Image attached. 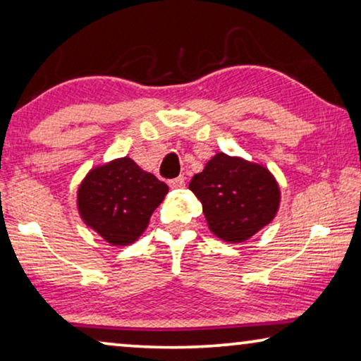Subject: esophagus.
<instances>
[{"instance_id":"esophagus-1","label":"esophagus","mask_w":361,"mask_h":361,"mask_svg":"<svg viewBox=\"0 0 361 361\" xmlns=\"http://www.w3.org/2000/svg\"><path fill=\"white\" fill-rule=\"evenodd\" d=\"M169 185L170 188H173V190H176V188H183L185 186V176H176V178L169 181Z\"/></svg>"}]
</instances>
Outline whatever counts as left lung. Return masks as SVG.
Here are the masks:
<instances>
[{"label": "left lung", "instance_id": "left-lung-1", "mask_svg": "<svg viewBox=\"0 0 361 361\" xmlns=\"http://www.w3.org/2000/svg\"><path fill=\"white\" fill-rule=\"evenodd\" d=\"M190 190L202 204L209 230L227 243H243L276 217L281 188L266 166L215 154Z\"/></svg>", "mask_w": 361, "mask_h": 361}]
</instances>
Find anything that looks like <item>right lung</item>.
I'll list each match as a JSON object with an SVG mask.
<instances>
[{
  "label": "right lung",
  "mask_w": 361,
  "mask_h": 361,
  "mask_svg": "<svg viewBox=\"0 0 361 361\" xmlns=\"http://www.w3.org/2000/svg\"><path fill=\"white\" fill-rule=\"evenodd\" d=\"M169 186L129 157L94 166L78 190L84 224L111 246H126L147 228Z\"/></svg>",
  "instance_id": "add662e5"
}]
</instances>
